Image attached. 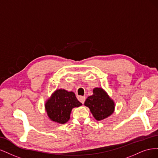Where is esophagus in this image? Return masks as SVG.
<instances>
[{
  "instance_id": "obj_1",
  "label": "esophagus",
  "mask_w": 158,
  "mask_h": 158,
  "mask_svg": "<svg viewBox=\"0 0 158 158\" xmlns=\"http://www.w3.org/2000/svg\"><path fill=\"white\" fill-rule=\"evenodd\" d=\"M77 98L82 104H84L85 101V99H86L85 96H79L78 97H77Z\"/></svg>"
}]
</instances>
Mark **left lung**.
<instances>
[{"label": "left lung", "mask_w": 158, "mask_h": 158, "mask_svg": "<svg viewBox=\"0 0 158 158\" xmlns=\"http://www.w3.org/2000/svg\"><path fill=\"white\" fill-rule=\"evenodd\" d=\"M85 106L89 108L90 112L97 121L108 118L114 113L115 108L114 100L102 88L93 89V94L86 99Z\"/></svg>", "instance_id": "8db88e82"}]
</instances>
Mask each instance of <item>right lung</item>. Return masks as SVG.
<instances>
[{
    "label": "right lung",
    "mask_w": 158,
    "mask_h": 158,
    "mask_svg": "<svg viewBox=\"0 0 158 158\" xmlns=\"http://www.w3.org/2000/svg\"><path fill=\"white\" fill-rule=\"evenodd\" d=\"M81 105L73 92L58 89L46 102L45 110L52 121L64 124L69 119L72 109Z\"/></svg>",
    "instance_id": "right-lung-1"
}]
</instances>
